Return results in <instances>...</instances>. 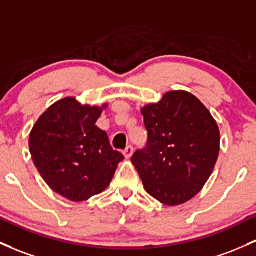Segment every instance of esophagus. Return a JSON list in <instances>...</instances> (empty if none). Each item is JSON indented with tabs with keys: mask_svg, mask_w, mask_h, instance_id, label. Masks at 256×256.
Returning <instances> with one entry per match:
<instances>
[{
	"mask_svg": "<svg viewBox=\"0 0 256 256\" xmlns=\"http://www.w3.org/2000/svg\"><path fill=\"white\" fill-rule=\"evenodd\" d=\"M124 156H125V158H131V156H132V153H134V147L132 146H128V147L125 148V150H124Z\"/></svg>",
	"mask_w": 256,
	"mask_h": 256,
	"instance_id": "34e87169",
	"label": "esophagus"
}]
</instances>
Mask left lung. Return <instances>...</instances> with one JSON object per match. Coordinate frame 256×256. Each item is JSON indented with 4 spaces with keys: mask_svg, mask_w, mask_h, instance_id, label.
Masks as SVG:
<instances>
[{
    "mask_svg": "<svg viewBox=\"0 0 256 256\" xmlns=\"http://www.w3.org/2000/svg\"><path fill=\"white\" fill-rule=\"evenodd\" d=\"M146 147L131 162L146 190L165 206H180L198 194L220 150L218 124L203 103L186 91H171L142 108Z\"/></svg>",
    "mask_w": 256,
    "mask_h": 256,
    "instance_id": "1",
    "label": "left lung"
}]
</instances>
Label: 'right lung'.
<instances>
[{
	"label": "right lung",
	"instance_id": "1",
	"mask_svg": "<svg viewBox=\"0 0 256 256\" xmlns=\"http://www.w3.org/2000/svg\"><path fill=\"white\" fill-rule=\"evenodd\" d=\"M100 114V106L64 98L38 118L30 132L36 169L54 192L69 200L84 202L102 193L124 160L112 148L106 131L96 126Z\"/></svg>",
	"mask_w": 256,
	"mask_h": 256
}]
</instances>
